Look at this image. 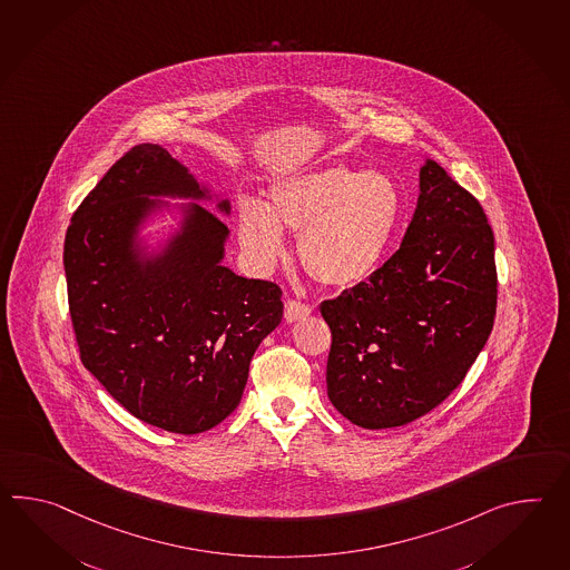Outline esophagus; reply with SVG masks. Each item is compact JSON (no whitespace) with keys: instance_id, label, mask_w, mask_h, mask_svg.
Here are the masks:
<instances>
[{"instance_id":"obj_1","label":"esophagus","mask_w":570,"mask_h":570,"mask_svg":"<svg viewBox=\"0 0 570 570\" xmlns=\"http://www.w3.org/2000/svg\"><path fill=\"white\" fill-rule=\"evenodd\" d=\"M311 315V306L308 304L301 303V301H294V298H288L286 304H284V316H286V321L292 323V321H298V318H303V316Z\"/></svg>"}]
</instances>
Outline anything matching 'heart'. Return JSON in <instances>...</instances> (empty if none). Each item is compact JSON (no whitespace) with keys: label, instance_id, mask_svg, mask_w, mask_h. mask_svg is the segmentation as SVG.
<instances>
[{"label":"heart","instance_id":"obj_1","mask_svg":"<svg viewBox=\"0 0 570 570\" xmlns=\"http://www.w3.org/2000/svg\"><path fill=\"white\" fill-rule=\"evenodd\" d=\"M401 220L403 194L391 177L333 165L274 184L267 208L240 204L237 235L245 255L266 269L286 254L282 228H288L311 278L352 288L376 274Z\"/></svg>","mask_w":570,"mask_h":570}]
</instances>
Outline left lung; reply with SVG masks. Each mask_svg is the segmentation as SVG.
<instances>
[{"label": "left lung", "instance_id": "1", "mask_svg": "<svg viewBox=\"0 0 570 570\" xmlns=\"http://www.w3.org/2000/svg\"><path fill=\"white\" fill-rule=\"evenodd\" d=\"M417 208L384 266L321 303L327 394L366 430L423 417L460 386L493 331V228L481 203L430 159Z\"/></svg>", "mask_w": 570, "mask_h": 570}]
</instances>
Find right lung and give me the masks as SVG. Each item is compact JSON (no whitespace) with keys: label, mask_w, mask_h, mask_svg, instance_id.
<instances>
[{"label":"right lung","mask_w":570,"mask_h":570,"mask_svg":"<svg viewBox=\"0 0 570 570\" xmlns=\"http://www.w3.org/2000/svg\"><path fill=\"white\" fill-rule=\"evenodd\" d=\"M161 194L204 191L159 145H135L106 171L65 235L67 301L79 357L101 386L140 421L194 435L237 409L284 304L276 282L220 266L228 228L203 206L161 259L139 264L132 233L153 206L145 196Z\"/></svg>","instance_id":"add662e5"}]
</instances>
